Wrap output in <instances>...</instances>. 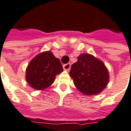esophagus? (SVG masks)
<instances>
[{
  "mask_svg": "<svg viewBox=\"0 0 131 131\" xmlns=\"http://www.w3.org/2000/svg\"><path fill=\"white\" fill-rule=\"evenodd\" d=\"M71 68V64L70 63L68 64H64L63 65V69L65 70V71H69Z\"/></svg>",
  "mask_w": 131,
  "mask_h": 131,
  "instance_id": "1",
  "label": "esophagus"
}]
</instances>
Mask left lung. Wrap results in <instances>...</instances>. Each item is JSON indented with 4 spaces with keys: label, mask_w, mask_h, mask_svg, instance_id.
Listing matches in <instances>:
<instances>
[{
    "label": "left lung",
    "mask_w": 131,
    "mask_h": 131,
    "mask_svg": "<svg viewBox=\"0 0 131 131\" xmlns=\"http://www.w3.org/2000/svg\"><path fill=\"white\" fill-rule=\"evenodd\" d=\"M70 75L78 91L86 95L100 94L109 81V72L104 63L89 53L78 56Z\"/></svg>",
    "instance_id": "1"
}]
</instances>
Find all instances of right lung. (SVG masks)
Returning <instances> with one entry per match:
<instances>
[{
	"mask_svg": "<svg viewBox=\"0 0 131 131\" xmlns=\"http://www.w3.org/2000/svg\"><path fill=\"white\" fill-rule=\"evenodd\" d=\"M63 72L60 60L51 51L37 55L26 68V80L31 88L43 90L54 82L56 76Z\"/></svg>",
	"mask_w": 131,
	"mask_h": 131,
	"instance_id": "1",
	"label": "right lung"
}]
</instances>
